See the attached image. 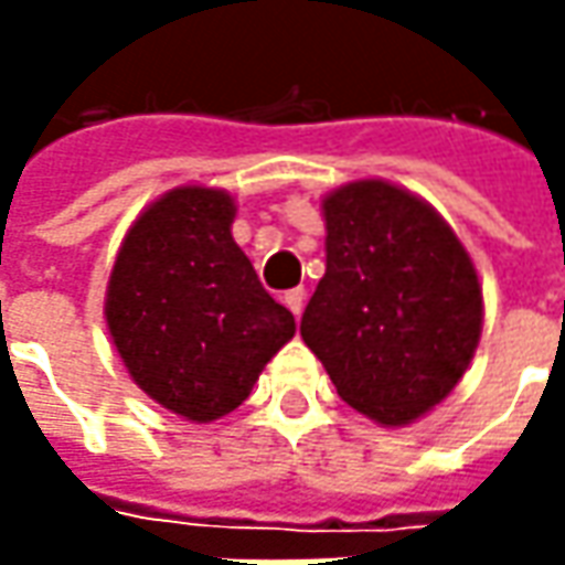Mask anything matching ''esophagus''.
Masks as SVG:
<instances>
[{
  "label": "esophagus",
  "instance_id": "1",
  "mask_svg": "<svg viewBox=\"0 0 565 565\" xmlns=\"http://www.w3.org/2000/svg\"><path fill=\"white\" fill-rule=\"evenodd\" d=\"M282 301H286V308H289V311L298 317L301 311H305V289H292V292H286V298H282Z\"/></svg>",
  "mask_w": 565,
  "mask_h": 565
}]
</instances>
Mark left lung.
Returning <instances> with one entry per match:
<instances>
[{
    "label": "left lung",
    "instance_id": "1",
    "mask_svg": "<svg viewBox=\"0 0 565 565\" xmlns=\"http://www.w3.org/2000/svg\"><path fill=\"white\" fill-rule=\"evenodd\" d=\"M327 273L301 339L337 393L386 427L444 402L481 339L475 264L434 206L383 179L323 198Z\"/></svg>",
    "mask_w": 565,
    "mask_h": 565
}]
</instances>
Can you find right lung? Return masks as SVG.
Wrapping results in <instances>:
<instances>
[{
  "label": "right lung",
  "instance_id": "add662e5",
  "mask_svg": "<svg viewBox=\"0 0 565 565\" xmlns=\"http://www.w3.org/2000/svg\"><path fill=\"white\" fill-rule=\"evenodd\" d=\"M232 220L226 191L172 188L131 223L106 286V327L131 380L194 424L235 412L295 337Z\"/></svg>",
  "mask_w": 565,
  "mask_h": 565
}]
</instances>
